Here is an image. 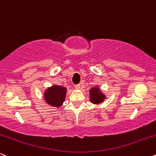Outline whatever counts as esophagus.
<instances>
[{"mask_svg": "<svg viewBox=\"0 0 156 156\" xmlns=\"http://www.w3.org/2000/svg\"><path fill=\"white\" fill-rule=\"evenodd\" d=\"M74 87L76 89H79L80 87V84H77V85H75V86H74Z\"/></svg>", "mask_w": 156, "mask_h": 156, "instance_id": "obj_1", "label": "esophagus"}]
</instances>
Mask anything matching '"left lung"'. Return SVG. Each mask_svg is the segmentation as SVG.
<instances>
[{
  "label": "left lung",
  "mask_w": 156,
  "mask_h": 156,
  "mask_svg": "<svg viewBox=\"0 0 156 156\" xmlns=\"http://www.w3.org/2000/svg\"><path fill=\"white\" fill-rule=\"evenodd\" d=\"M90 92V101L93 104H99L102 102L104 99V96L100 93L98 87H93L91 89Z\"/></svg>",
  "instance_id": "8db88e82"
}]
</instances>
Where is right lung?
Instances as JSON below:
<instances>
[{
    "label": "right lung",
    "instance_id": "1",
    "mask_svg": "<svg viewBox=\"0 0 156 156\" xmlns=\"http://www.w3.org/2000/svg\"><path fill=\"white\" fill-rule=\"evenodd\" d=\"M66 93V89L65 87L54 85L46 91L44 98L47 103L58 107H60L65 100Z\"/></svg>",
    "mask_w": 156,
    "mask_h": 156
}]
</instances>
